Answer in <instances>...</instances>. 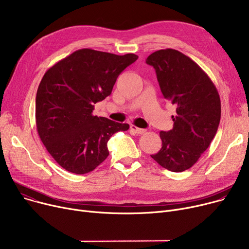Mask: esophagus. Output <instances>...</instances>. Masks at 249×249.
I'll return each mask as SVG.
<instances>
[{
    "instance_id": "esophagus-1",
    "label": "esophagus",
    "mask_w": 249,
    "mask_h": 249,
    "mask_svg": "<svg viewBox=\"0 0 249 249\" xmlns=\"http://www.w3.org/2000/svg\"><path fill=\"white\" fill-rule=\"evenodd\" d=\"M130 130H131V132L134 134H143L144 133L146 130L145 129H142V128H138L135 125H131L130 126Z\"/></svg>"
}]
</instances>
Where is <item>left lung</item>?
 <instances>
[{
  "instance_id": "1",
  "label": "left lung",
  "mask_w": 249,
  "mask_h": 249,
  "mask_svg": "<svg viewBox=\"0 0 249 249\" xmlns=\"http://www.w3.org/2000/svg\"><path fill=\"white\" fill-rule=\"evenodd\" d=\"M161 93L177 107L174 128L160 131V150L151 158L171 172L192 167L210 145L221 118L218 90L208 74L189 56L166 48L151 53Z\"/></svg>"
}]
</instances>
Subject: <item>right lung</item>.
Returning <instances> with one entry per match:
<instances>
[{"label": "right lung", "instance_id": "add662e5", "mask_svg": "<svg viewBox=\"0 0 249 249\" xmlns=\"http://www.w3.org/2000/svg\"><path fill=\"white\" fill-rule=\"evenodd\" d=\"M138 58L89 48L78 49L43 75L36 94L39 137L65 171L89 173L108 158L107 143L129 125L93 115L94 105L111 95L119 75Z\"/></svg>", "mask_w": 249, "mask_h": 249}]
</instances>
